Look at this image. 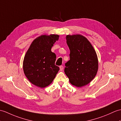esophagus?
Returning a JSON list of instances; mask_svg holds the SVG:
<instances>
[{"label": "esophagus", "instance_id": "1", "mask_svg": "<svg viewBox=\"0 0 121 121\" xmlns=\"http://www.w3.org/2000/svg\"><path fill=\"white\" fill-rule=\"evenodd\" d=\"M63 69H64V67H63V66H62V65H61V66H60V70L61 71H63Z\"/></svg>", "mask_w": 121, "mask_h": 121}]
</instances>
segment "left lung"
I'll return each mask as SVG.
<instances>
[{
  "label": "left lung",
  "instance_id": "left-lung-1",
  "mask_svg": "<svg viewBox=\"0 0 121 121\" xmlns=\"http://www.w3.org/2000/svg\"><path fill=\"white\" fill-rule=\"evenodd\" d=\"M66 39L70 50V60L65 63V74L73 85L81 87L88 85L97 74L96 53L85 36L67 35Z\"/></svg>",
  "mask_w": 121,
  "mask_h": 121
}]
</instances>
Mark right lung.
<instances>
[{"label": "right lung", "mask_w": 121, "mask_h": 121, "mask_svg": "<svg viewBox=\"0 0 121 121\" xmlns=\"http://www.w3.org/2000/svg\"><path fill=\"white\" fill-rule=\"evenodd\" d=\"M59 37L57 35L39 36L32 42L25 55L24 73L36 86L44 88L49 85L59 71V67L55 64L56 55L51 51Z\"/></svg>", "instance_id": "obj_1"}]
</instances>
